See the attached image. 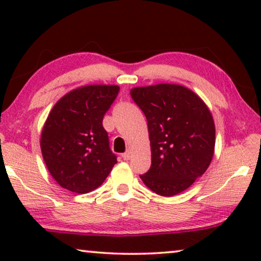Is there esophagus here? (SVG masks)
Here are the masks:
<instances>
[{
  "label": "esophagus",
  "instance_id": "esophagus-1",
  "mask_svg": "<svg viewBox=\"0 0 261 261\" xmlns=\"http://www.w3.org/2000/svg\"><path fill=\"white\" fill-rule=\"evenodd\" d=\"M122 158H123L124 160H129V159L132 158V152H130V151L124 152L123 154H122Z\"/></svg>",
  "mask_w": 261,
  "mask_h": 261
}]
</instances>
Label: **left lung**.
Segmentation results:
<instances>
[{
  "mask_svg": "<svg viewBox=\"0 0 261 261\" xmlns=\"http://www.w3.org/2000/svg\"><path fill=\"white\" fill-rule=\"evenodd\" d=\"M147 119L152 164L140 178L160 196H174L195 183L212 163L215 124L205 103L190 89L156 84L130 90Z\"/></svg>",
  "mask_w": 261,
  "mask_h": 261,
  "instance_id": "obj_1",
  "label": "left lung"
}]
</instances>
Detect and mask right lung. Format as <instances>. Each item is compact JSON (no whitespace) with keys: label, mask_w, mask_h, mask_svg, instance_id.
<instances>
[{"label":"right lung","mask_w":261,"mask_h":261,"mask_svg":"<svg viewBox=\"0 0 261 261\" xmlns=\"http://www.w3.org/2000/svg\"><path fill=\"white\" fill-rule=\"evenodd\" d=\"M117 85H87L63 96L48 114L40 147L46 166L60 187L87 194L101 185L117 163L103 128Z\"/></svg>","instance_id":"right-lung-1"}]
</instances>
